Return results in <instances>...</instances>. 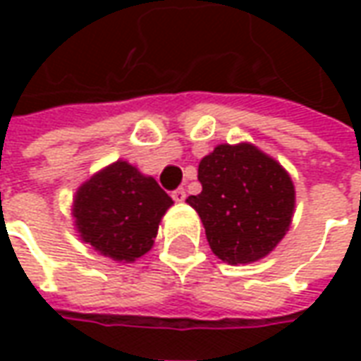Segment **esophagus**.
Returning a JSON list of instances; mask_svg holds the SVG:
<instances>
[{"label":"esophagus","mask_w":361,"mask_h":361,"mask_svg":"<svg viewBox=\"0 0 361 361\" xmlns=\"http://www.w3.org/2000/svg\"><path fill=\"white\" fill-rule=\"evenodd\" d=\"M172 199L176 201V203H183L185 201V189L180 188V189H176L172 193Z\"/></svg>","instance_id":"34e87169"}]
</instances>
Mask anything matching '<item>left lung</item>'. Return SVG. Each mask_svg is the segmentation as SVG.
Returning <instances> with one entry per match:
<instances>
[{"label": "left lung", "instance_id": "obj_1", "mask_svg": "<svg viewBox=\"0 0 361 361\" xmlns=\"http://www.w3.org/2000/svg\"><path fill=\"white\" fill-rule=\"evenodd\" d=\"M199 195L188 197L212 253L228 265L267 257L292 224L295 189L290 173L251 142L219 145L199 162Z\"/></svg>", "mask_w": 361, "mask_h": 361}]
</instances>
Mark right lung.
<instances>
[{"instance_id": "1", "label": "right lung", "mask_w": 361, "mask_h": 361, "mask_svg": "<svg viewBox=\"0 0 361 361\" xmlns=\"http://www.w3.org/2000/svg\"><path fill=\"white\" fill-rule=\"evenodd\" d=\"M172 204L152 176L116 160L79 185L71 214L77 234L92 250L118 263H135L154 245Z\"/></svg>"}]
</instances>
